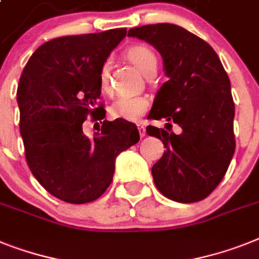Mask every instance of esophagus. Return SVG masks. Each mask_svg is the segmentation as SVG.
I'll use <instances>...</instances> for the list:
<instances>
[{
	"label": "esophagus",
	"mask_w": 259,
	"mask_h": 259,
	"mask_svg": "<svg viewBox=\"0 0 259 259\" xmlns=\"http://www.w3.org/2000/svg\"><path fill=\"white\" fill-rule=\"evenodd\" d=\"M138 130H139V134H140V136H142V138H144V136H145L144 124H138Z\"/></svg>",
	"instance_id": "34e87169"
}]
</instances>
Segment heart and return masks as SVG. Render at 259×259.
I'll list each match as a JSON object with an SVG mask.
<instances>
[{"label":"heart","mask_w":259,"mask_h":259,"mask_svg":"<svg viewBox=\"0 0 259 259\" xmlns=\"http://www.w3.org/2000/svg\"><path fill=\"white\" fill-rule=\"evenodd\" d=\"M125 57L144 74L147 78L153 75L157 70V57L152 49L145 45H135L125 51ZM99 82L104 93H111L110 62H104L99 71ZM147 96H123L111 106V115L127 121H138L149 108Z\"/></svg>","instance_id":"obj_1"}]
</instances>
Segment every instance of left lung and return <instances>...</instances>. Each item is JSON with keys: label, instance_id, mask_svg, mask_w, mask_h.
Returning <instances> with one entry per match:
<instances>
[{"label": "left lung", "instance_id": "left-lung-1", "mask_svg": "<svg viewBox=\"0 0 259 259\" xmlns=\"http://www.w3.org/2000/svg\"><path fill=\"white\" fill-rule=\"evenodd\" d=\"M128 35L157 49L169 78L148 115L151 120L165 119V130L147 127L165 148L152 166L156 188L173 201L204 200L221 183L236 149L229 76L210 45L184 27L145 25ZM172 122L182 128L179 135L169 132Z\"/></svg>", "mask_w": 259, "mask_h": 259}]
</instances>
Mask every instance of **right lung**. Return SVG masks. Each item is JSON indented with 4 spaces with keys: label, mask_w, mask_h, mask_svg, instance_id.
<instances>
[{
    "label": "right lung",
    "mask_w": 259,
    "mask_h": 259,
    "mask_svg": "<svg viewBox=\"0 0 259 259\" xmlns=\"http://www.w3.org/2000/svg\"><path fill=\"white\" fill-rule=\"evenodd\" d=\"M127 29L66 35L35 50L17 90L19 132L33 176L70 204L99 198L112 183L115 160L140 139L124 119L104 120L99 71ZM89 116L103 120L94 139L82 134Z\"/></svg>",
    "instance_id": "obj_1"
}]
</instances>
